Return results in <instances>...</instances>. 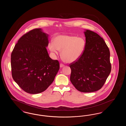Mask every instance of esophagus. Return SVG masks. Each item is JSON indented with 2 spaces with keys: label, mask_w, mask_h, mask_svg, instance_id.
Wrapping results in <instances>:
<instances>
[{
  "label": "esophagus",
  "mask_w": 126,
  "mask_h": 126,
  "mask_svg": "<svg viewBox=\"0 0 126 126\" xmlns=\"http://www.w3.org/2000/svg\"><path fill=\"white\" fill-rule=\"evenodd\" d=\"M65 65H64V64H60V67H63V66H64Z\"/></svg>",
  "instance_id": "esophagus-1"
}]
</instances>
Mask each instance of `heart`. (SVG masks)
<instances>
[{"mask_svg":"<svg viewBox=\"0 0 126 126\" xmlns=\"http://www.w3.org/2000/svg\"><path fill=\"white\" fill-rule=\"evenodd\" d=\"M85 42L82 37L74 35H60L55 37L53 42L48 43V48L53 53L59 55L61 51L62 58L66 62L78 60L83 53Z\"/></svg>","mask_w":126,"mask_h":126,"instance_id":"1","label":"heart"}]
</instances>
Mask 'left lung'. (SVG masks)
<instances>
[{
    "mask_svg": "<svg viewBox=\"0 0 126 126\" xmlns=\"http://www.w3.org/2000/svg\"><path fill=\"white\" fill-rule=\"evenodd\" d=\"M85 45L78 60L69 64L70 81L77 90L91 93L100 90L110 75V52L103 38L90 30L84 32Z\"/></svg>",
    "mask_w": 126,
    "mask_h": 126,
    "instance_id": "8db88e82",
    "label": "left lung"
}]
</instances>
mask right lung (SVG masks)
Masks as SVG:
<instances>
[{"label": "right lung", "instance_id": "1", "mask_svg": "<svg viewBox=\"0 0 126 126\" xmlns=\"http://www.w3.org/2000/svg\"><path fill=\"white\" fill-rule=\"evenodd\" d=\"M48 36L40 28L31 30L19 39L12 51V77L27 93L45 91L60 69L59 62L49 57L46 48Z\"/></svg>", "mask_w": 126, "mask_h": 126}]
</instances>
